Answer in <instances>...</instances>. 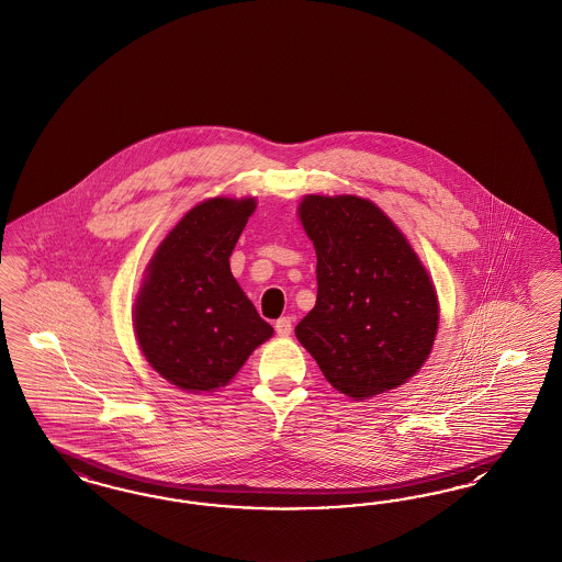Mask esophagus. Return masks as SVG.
<instances>
[{
    "label": "esophagus",
    "mask_w": 562,
    "mask_h": 562,
    "mask_svg": "<svg viewBox=\"0 0 562 562\" xmlns=\"http://www.w3.org/2000/svg\"><path fill=\"white\" fill-rule=\"evenodd\" d=\"M276 333H278V337H291L292 333V317H280L278 322H276Z\"/></svg>",
    "instance_id": "1"
}]
</instances>
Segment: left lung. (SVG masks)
<instances>
[{"label":"left lung","instance_id":"1","mask_svg":"<svg viewBox=\"0 0 562 562\" xmlns=\"http://www.w3.org/2000/svg\"><path fill=\"white\" fill-rule=\"evenodd\" d=\"M299 217L317 299L294 335L337 391L361 402L409 381L439 326L437 292L400 227L360 196L310 194Z\"/></svg>","mask_w":562,"mask_h":562}]
</instances>
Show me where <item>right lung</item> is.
<instances>
[{"label":"right lung","instance_id":"right-lung-1","mask_svg":"<svg viewBox=\"0 0 562 562\" xmlns=\"http://www.w3.org/2000/svg\"><path fill=\"white\" fill-rule=\"evenodd\" d=\"M255 199L190 209L148 263L134 307L135 338L162 379L190 393L225 386L273 328L229 270Z\"/></svg>","mask_w":562,"mask_h":562}]
</instances>
